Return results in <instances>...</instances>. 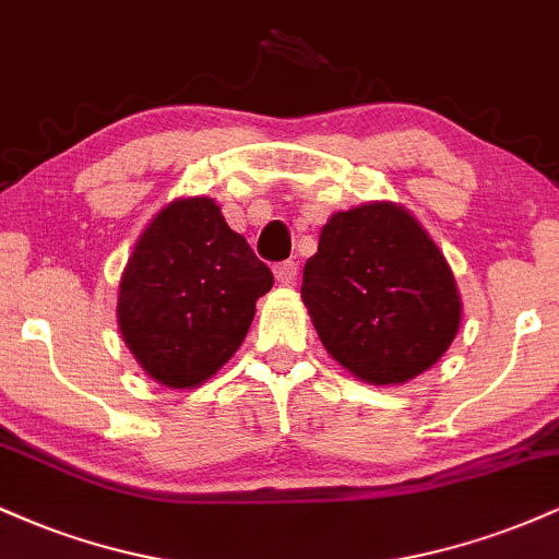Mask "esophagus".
Here are the masks:
<instances>
[{
    "label": "esophagus",
    "mask_w": 559,
    "mask_h": 559,
    "mask_svg": "<svg viewBox=\"0 0 559 559\" xmlns=\"http://www.w3.org/2000/svg\"><path fill=\"white\" fill-rule=\"evenodd\" d=\"M297 275H299V265L294 260L278 262V265H275V281H278L281 286H294L297 284Z\"/></svg>",
    "instance_id": "1"
}]
</instances>
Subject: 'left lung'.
<instances>
[{
    "label": "left lung",
    "mask_w": 559,
    "mask_h": 559,
    "mask_svg": "<svg viewBox=\"0 0 559 559\" xmlns=\"http://www.w3.org/2000/svg\"><path fill=\"white\" fill-rule=\"evenodd\" d=\"M301 301L325 352L373 386L431 368L463 318L444 254L394 202L331 215L305 265Z\"/></svg>",
    "instance_id": "obj_1"
}]
</instances>
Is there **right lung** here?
Masks as SVG:
<instances>
[{"label":"right lung","mask_w":559,"mask_h":559,"mask_svg":"<svg viewBox=\"0 0 559 559\" xmlns=\"http://www.w3.org/2000/svg\"><path fill=\"white\" fill-rule=\"evenodd\" d=\"M271 286V267L228 228L215 199H176L128 258L118 325L146 376L191 389L234 357Z\"/></svg>","instance_id":"right-lung-1"}]
</instances>
